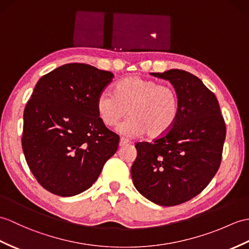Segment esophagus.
I'll return each instance as SVG.
<instances>
[{
	"mask_svg": "<svg viewBox=\"0 0 249 249\" xmlns=\"http://www.w3.org/2000/svg\"><path fill=\"white\" fill-rule=\"evenodd\" d=\"M129 144H130V142L128 140H126V139H124V138H121V140H120V146L121 147L129 145Z\"/></svg>",
	"mask_w": 249,
	"mask_h": 249,
	"instance_id": "34e87169",
	"label": "esophagus"
}]
</instances>
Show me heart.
I'll return each mask as SVG.
<instances>
[{"instance_id": "b5f03b06", "label": "heart", "mask_w": 249, "mask_h": 249, "mask_svg": "<svg viewBox=\"0 0 249 249\" xmlns=\"http://www.w3.org/2000/svg\"><path fill=\"white\" fill-rule=\"evenodd\" d=\"M96 110L106 126H114L127 114L130 117L118 127L127 138L165 136L176 124L180 112V97L170 85L140 76H128L115 86L114 92L103 91L96 98Z\"/></svg>"}]
</instances>
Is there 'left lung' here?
I'll list each match as a JSON object with an SVG mask.
<instances>
[{"instance_id": "obj_1", "label": "left lung", "mask_w": 249, "mask_h": 249, "mask_svg": "<svg viewBox=\"0 0 249 249\" xmlns=\"http://www.w3.org/2000/svg\"><path fill=\"white\" fill-rule=\"evenodd\" d=\"M152 75L174 86L180 112L165 136L136 143L131 177L148 200L177 206L198 195L216 174L226 126L216 96L195 75L178 69Z\"/></svg>"}]
</instances>
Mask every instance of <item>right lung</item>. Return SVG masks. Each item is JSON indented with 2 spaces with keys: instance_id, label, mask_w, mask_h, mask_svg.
<instances>
[{
  "instance_id": "obj_1",
  "label": "right lung",
  "mask_w": 249,
  "mask_h": 249,
  "mask_svg": "<svg viewBox=\"0 0 249 249\" xmlns=\"http://www.w3.org/2000/svg\"><path fill=\"white\" fill-rule=\"evenodd\" d=\"M113 74L68 63L43 75L23 114L22 148L28 167L49 192L68 197L95 182L118 151L120 137L103 124L96 98Z\"/></svg>"
}]
</instances>
